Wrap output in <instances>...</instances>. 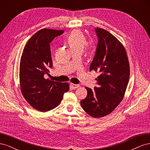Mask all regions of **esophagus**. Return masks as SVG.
Returning a JSON list of instances; mask_svg holds the SVG:
<instances>
[{
  "label": "esophagus",
  "instance_id": "34e87169",
  "mask_svg": "<svg viewBox=\"0 0 150 150\" xmlns=\"http://www.w3.org/2000/svg\"><path fill=\"white\" fill-rule=\"evenodd\" d=\"M70 85H71V87L72 89H76V88H78L79 87V85L75 84H73V83H71Z\"/></svg>",
  "mask_w": 150,
  "mask_h": 150
}]
</instances>
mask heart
Masks as SVG:
<instances>
[{"mask_svg": "<svg viewBox=\"0 0 150 150\" xmlns=\"http://www.w3.org/2000/svg\"><path fill=\"white\" fill-rule=\"evenodd\" d=\"M67 43L71 50H80L83 51L88 42L83 34L80 30H75L67 38Z\"/></svg>", "mask_w": 150, "mask_h": 150, "instance_id": "heart-1", "label": "heart"}]
</instances>
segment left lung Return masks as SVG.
I'll return each instance as SVG.
<instances>
[{
	"mask_svg": "<svg viewBox=\"0 0 150 150\" xmlns=\"http://www.w3.org/2000/svg\"><path fill=\"white\" fill-rule=\"evenodd\" d=\"M98 38L90 71L99 72L94 90L86 87L88 94L81 105L92 117L105 116L115 110L124 98L129 78V64L126 49L108 31L95 28Z\"/></svg>",
	"mask_w": 150,
	"mask_h": 150,
	"instance_id": "obj_1",
	"label": "left lung"
}]
</instances>
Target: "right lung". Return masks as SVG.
Instances as JSON below:
<instances>
[{
    "instance_id": "right-lung-1",
    "label": "right lung",
    "mask_w": 150,
    "mask_h": 150,
    "mask_svg": "<svg viewBox=\"0 0 150 150\" xmlns=\"http://www.w3.org/2000/svg\"><path fill=\"white\" fill-rule=\"evenodd\" d=\"M63 30L42 29L27 42L21 58L19 79L21 93L35 110L46 112L56 108L69 89L67 83L47 78L52 67L49 43Z\"/></svg>"
}]
</instances>
